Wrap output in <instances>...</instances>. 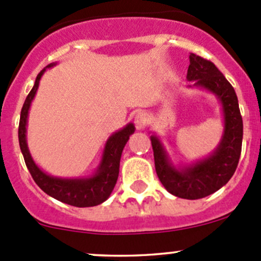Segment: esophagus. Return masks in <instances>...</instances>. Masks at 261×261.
I'll use <instances>...</instances> for the list:
<instances>
[{
	"mask_svg": "<svg viewBox=\"0 0 261 261\" xmlns=\"http://www.w3.org/2000/svg\"><path fill=\"white\" fill-rule=\"evenodd\" d=\"M145 121H146V115L144 114V112L139 111L136 112L135 116H134V122H135L136 128H143Z\"/></svg>",
	"mask_w": 261,
	"mask_h": 261,
	"instance_id": "1",
	"label": "esophagus"
}]
</instances>
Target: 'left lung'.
I'll use <instances>...</instances> for the list:
<instances>
[{
  "label": "left lung",
  "mask_w": 261,
  "mask_h": 261,
  "mask_svg": "<svg viewBox=\"0 0 261 261\" xmlns=\"http://www.w3.org/2000/svg\"><path fill=\"white\" fill-rule=\"evenodd\" d=\"M187 80L189 87H198L216 94L223 112V135L213 154L183 168H175L156 135L150 136L154 151L155 170L169 193L184 199H199L215 193L235 173L243 145V117L235 89L210 60L189 55Z\"/></svg>",
  "instance_id": "8db88e82"
}]
</instances>
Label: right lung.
Wrapping results in <instances>:
<instances>
[{
	"label": "right lung",
	"mask_w": 261,
	"mask_h": 261,
	"mask_svg": "<svg viewBox=\"0 0 261 261\" xmlns=\"http://www.w3.org/2000/svg\"><path fill=\"white\" fill-rule=\"evenodd\" d=\"M54 65L55 63H51L46 68L54 67ZM44 72H45V68L36 77L35 84L26 97L25 103L21 110L20 123H18V143H20V149L25 159L26 167L35 183L53 198L74 207H92L101 204L109 198L111 192L114 191L118 178V170H120L121 154L130 135L135 131V126L134 123H128L120 131L110 136L105 146L101 164L92 177L68 179V178H57L46 174L35 164L29 151L28 143H26L29 110H30V105L35 97L39 82Z\"/></svg>",
	"instance_id": "right-lung-1"
}]
</instances>
